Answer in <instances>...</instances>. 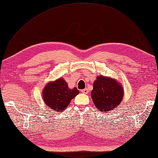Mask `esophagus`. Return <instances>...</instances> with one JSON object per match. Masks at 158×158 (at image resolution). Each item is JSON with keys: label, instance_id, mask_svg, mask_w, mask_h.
<instances>
[{"label": "esophagus", "instance_id": "esophagus-1", "mask_svg": "<svg viewBox=\"0 0 158 158\" xmlns=\"http://www.w3.org/2000/svg\"><path fill=\"white\" fill-rule=\"evenodd\" d=\"M81 91H82V93H84V94H88V92H89V91H88V90L87 89V88H84V89L82 90Z\"/></svg>", "mask_w": 158, "mask_h": 158}]
</instances>
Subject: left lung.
I'll list each match as a JSON object with an SVG mask.
<instances>
[{"label":"left lung","mask_w":158,"mask_h":158,"mask_svg":"<svg viewBox=\"0 0 158 158\" xmlns=\"http://www.w3.org/2000/svg\"><path fill=\"white\" fill-rule=\"evenodd\" d=\"M124 90L117 80L99 76L93 84L91 97L100 112H109L117 107L123 98Z\"/></svg>","instance_id":"left-lung-1"}]
</instances>
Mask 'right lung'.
<instances>
[{
	"label": "right lung",
	"mask_w": 158,
	"mask_h": 158,
	"mask_svg": "<svg viewBox=\"0 0 158 158\" xmlns=\"http://www.w3.org/2000/svg\"><path fill=\"white\" fill-rule=\"evenodd\" d=\"M79 94L76 88L70 89L63 78H59L46 84L43 90V99L45 103L56 112L66 110L72 99Z\"/></svg>",
	"instance_id": "obj_1"
}]
</instances>
